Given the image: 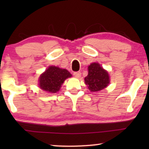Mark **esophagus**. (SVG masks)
<instances>
[{
	"label": "esophagus",
	"mask_w": 149,
	"mask_h": 149,
	"mask_svg": "<svg viewBox=\"0 0 149 149\" xmlns=\"http://www.w3.org/2000/svg\"><path fill=\"white\" fill-rule=\"evenodd\" d=\"M74 76L76 77V78H80L81 76V73L80 72H75L73 73Z\"/></svg>",
	"instance_id": "obj_1"
}]
</instances>
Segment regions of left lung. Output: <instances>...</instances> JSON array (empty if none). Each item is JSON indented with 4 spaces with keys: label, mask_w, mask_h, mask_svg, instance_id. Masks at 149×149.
I'll list each match as a JSON object with an SVG mask.
<instances>
[{
    "label": "left lung",
    "mask_w": 149,
    "mask_h": 149,
    "mask_svg": "<svg viewBox=\"0 0 149 149\" xmlns=\"http://www.w3.org/2000/svg\"><path fill=\"white\" fill-rule=\"evenodd\" d=\"M85 83L92 92L100 91L110 83L109 72L99 63L93 62L88 66V74L85 77Z\"/></svg>",
    "instance_id": "obj_1"
}]
</instances>
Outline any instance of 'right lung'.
<instances>
[{
	"label": "right lung",
	"mask_w": 149,
	"mask_h": 149,
	"mask_svg": "<svg viewBox=\"0 0 149 149\" xmlns=\"http://www.w3.org/2000/svg\"><path fill=\"white\" fill-rule=\"evenodd\" d=\"M72 74L66 69L50 66L39 77V87L44 91L52 93L60 89L64 81Z\"/></svg>",
	"instance_id": "obj_1"
}]
</instances>
